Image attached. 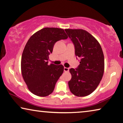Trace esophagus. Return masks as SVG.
Listing matches in <instances>:
<instances>
[{"mask_svg": "<svg viewBox=\"0 0 123 123\" xmlns=\"http://www.w3.org/2000/svg\"><path fill=\"white\" fill-rule=\"evenodd\" d=\"M69 68H65V67H64V71L65 72H68L69 71Z\"/></svg>", "mask_w": 123, "mask_h": 123, "instance_id": "esophagus-1", "label": "esophagus"}]
</instances>
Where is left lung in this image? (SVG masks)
<instances>
[{
  "mask_svg": "<svg viewBox=\"0 0 123 123\" xmlns=\"http://www.w3.org/2000/svg\"><path fill=\"white\" fill-rule=\"evenodd\" d=\"M75 46V55L80 58L77 69H70V90L77 96L89 95L99 84L104 72L102 48L93 36L83 29H65Z\"/></svg>",
  "mask_w": 123,
  "mask_h": 123,
  "instance_id": "left-lung-1",
  "label": "left lung"
}]
</instances>
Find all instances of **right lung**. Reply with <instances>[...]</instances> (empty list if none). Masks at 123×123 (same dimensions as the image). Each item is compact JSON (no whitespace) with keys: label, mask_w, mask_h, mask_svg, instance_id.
<instances>
[{"label":"right lung","mask_w":123,"mask_h":123,"mask_svg":"<svg viewBox=\"0 0 123 123\" xmlns=\"http://www.w3.org/2000/svg\"><path fill=\"white\" fill-rule=\"evenodd\" d=\"M68 37L63 29L45 28L28 40L22 55L21 71L28 88L34 95L43 97L53 92L64 66L48 65L49 55L56 42Z\"/></svg>","instance_id":"right-lung-1"}]
</instances>
